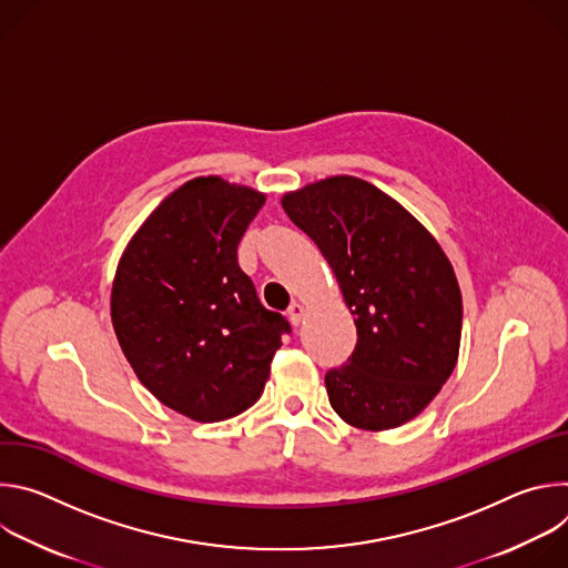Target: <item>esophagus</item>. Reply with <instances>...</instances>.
Wrapping results in <instances>:
<instances>
[{
  "label": "esophagus",
  "mask_w": 568,
  "mask_h": 568,
  "mask_svg": "<svg viewBox=\"0 0 568 568\" xmlns=\"http://www.w3.org/2000/svg\"><path fill=\"white\" fill-rule=\"evenodd\" d=\"M287 314H290L292 326H301V321H303V316H305V307H303L301 303H292L290 310H287Z\"/></svg>",
  "instance_id": "1"
}]
</instances>
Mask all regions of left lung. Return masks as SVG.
<instances>
[{
    "label": "left lung",
    "instance_id": "left-lung-1",
    "mask_svg": "<svg viewBox=\"0 0 568 568\" xmlns=\"http://www.w3.org/2000/svg\"><path fill=\"white\" fill-rule=\"evenodd\" d=\"M281 204L328 261L355 316L357 346L326 375L333 409L366 432L414 420L449 379L460 348V287L438 240L353 175L305 184Z\"/></svg>",
    "mask_w": 568,
    "mask_h": 568
}]
</instances>
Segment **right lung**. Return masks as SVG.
<instances>
[{
	"mask_svg": "<svg viewBox=\"0 0 568 568\" xmlns=\"http://www.w3.org/2000/svg\"><path fill=\"white\" fill-rule=\"evenodd\" d=\"M265 193L217 175L175 189L130 237L110 314L139 382L169 409L220 423L263 395L290 323L261 305L237 242Z\"/></svg>",
	"mask_w": 568,
	"mask_h": 568,
	"instance_id": "obj_1",
	"label": "right lung"
}]
</instances>
